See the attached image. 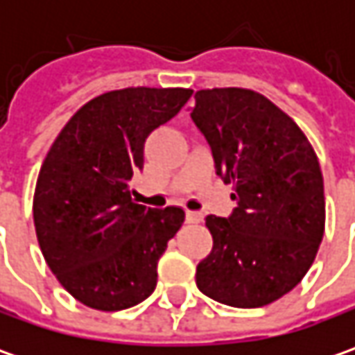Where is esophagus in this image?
Returning a JSON list of instances; mask_svg holds the SVG:
<instances>
[{
    "instance_id": "34e87169",
    "label": "esophagus",
    "mask_w": 355,
    "mask_h": 355,
    "mask_svg": "<svg viewBox=\"0 0 355 355\" xmlns=\"http://www.w3.org/2000/svg\"><path fill=\"white\" fill-rule=\"evenodd\" d=\"M201 217H203V215L198 211L185 213V221H187V223H199V221H201Z\"/></svg>"
}]
</instances>
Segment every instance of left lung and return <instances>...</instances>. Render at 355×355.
<instances>
[{
    "instance_id": "left-lung-1",
    "label": "left lung",
    "mask_w": 355,
    "mask_h": 355,
    "mask_svg": "<svg viewBox=\"0 0 355 355\" xmlns=\"http://www.w3.org/2000/svg\"><path fill=\"white\" fill-rule=\"evenodd\" d=\"M191 120L237 201L229 217H205L213 249L198 265V288L227 306H266L302 280L320 247L318 157L293 118L254 90H198Z\"/></svg>"
}]
</instances>
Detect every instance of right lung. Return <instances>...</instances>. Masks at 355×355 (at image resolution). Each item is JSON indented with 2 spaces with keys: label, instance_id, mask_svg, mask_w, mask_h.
Returning a JSON list of instances; mask_svg holds the SVG:
<instances>
[{
  "label": "right lung",
  "instance_id": "add662e5",
  "mask_svg": "<svg viewBox=\"0 0 355 355\" xmlns=\"http://www.w3.org/2000/svg\"><path fill=\"white\" fill-rule=\"evenodd\" d=\"M191 92H104L67 122L49 150L33 198L37 241L53 275L85 306L116 312L156 288L157 261L185 213L136 203L130 180L144 168L146 138Z\"/></svg>",
  "mask_w": 355,
  "mask_h": 355
}]
</instances>
